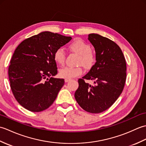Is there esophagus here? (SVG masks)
<instances>
[{"instance_id": "obj_1", "label": "esophagus", "mask_w": 146, "mask_h": 146, "mask_svg": "<svg viewBox=\"0 0 146 146\" xmlns=\"http://www.w3.org/2000/svg\"><path fill=\"white\" fill-rule=\"evenodd\" d=\"M69 81H70V79H64V82H68Z\"/></svg>"}]
</instances>
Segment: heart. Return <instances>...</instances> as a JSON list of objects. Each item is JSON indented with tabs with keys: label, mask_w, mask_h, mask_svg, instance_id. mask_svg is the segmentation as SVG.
Masks as SVG:
<instances>
[{
	"label": "heart",
	"mask_w": 146,
	"mask_h": 146,
	"mask_svg": "<svg viewBox=\"0 0 146 146\" xmlns=\"http://www.w3.org/2000/svg\"><path fill=\"white\" fill-rule=\"evenodd\" d=\"M69 49L71 51L79 55L78 64H82L86 68H90L94 64L96 58L91 50V46L80 39H76L69 45ZM66 54L63 48L56 49L53 54L54 60L58 65H63L65 61ZM83 69L81 66L70 67L66 66L60 70V76L61 78L71 79L82 75Z\"/></svg>",
	"instance_id": "b5f03b06"
}]
</instances>
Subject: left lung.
Returning a JSON list of instances; mask_svg holds the SVG:
<instances>
[{
	"label": "left lung",
	"instance_id": "1",
	"mask_svg": "<svg viewBox=\"0 0 146 146\" xmlns=\"http://www.w3.org/2000/svg\"><path fill=\"white\" fill-rule=\"evenodd\" d=\"M88 40L96 52V63L89 72L78 80L75 94L83 110L98 113L110 108L122 94L126 80V62L115 42L97 34H90ZM85 79L95 81L94 86Z\"/></svg>",
	"mask_w": 146,
	"mask_h": 146
}]
</instances>
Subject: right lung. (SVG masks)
<instances>
[{"label":"right lung","mask_w":146,"mask_h":146,"mask_svg":"<svg viewBox=\"0 0 146 146\" xmlns=\"http://www.w3.org/2000/svg\"><path fill=\"white\" fill-rule=\"evenodd\" d=\"M72 39L44 31L21 42L15 49L9 67V78L15 98L33 112L47 109L64 85L58 73L53 54Z\"/></svg>","instance_id":"obj_1"}]
</instances>
